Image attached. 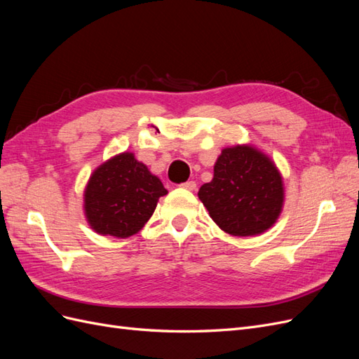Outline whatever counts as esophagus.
<instances>
[{"mask_svg":"<svg viewBox=\"0 0 359 359\" xmlns=\"http://www.w3.org/2000/svg\"><path fill=\"white\" fill-rule=\"evenodd\" d=\"M181 187L182 189H186V190H194V189H196V182H194V181H187V182H184V184H181Z\"/></svg>","mask_w":359,"mask_h":359,"instance_id":"34e87169","label":"esophagus"}]
</instances>
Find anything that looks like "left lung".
Instances as JSON below:
<instances>
[{
	"instance_id": "8db88e82",
	"label": "left lung",
	"mask_w": 359,
	"mask_h": 359,
	"mask_svg": "<svg viewBox=\"0 0 359 359\" xmlns=\"http://www.w3.org/2000/svg\"><path fill=\"white\" fill-rule=\"evenodd\" d=\"M198 196L222 231L253 236L268 231L283 210V178L262 151L235 145L222 151L214 178L203 184Z\"/></svg>"
}]
</instances>
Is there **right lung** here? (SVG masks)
<instances>
[{"mask_svg": "<svg viewBox=\"0 0 359 359\" xmlns=\"http://www.w3.org/2000/svg\"><path fill=\"white\" fill-rule=\"evenodd\" d=\"M168 194L161 181L133 153H121L97 168L83 191V210L91 229L127 238L137 233Z\"/></svg>", "mask_w": 359, "mask_h": 359, "instance_id": "right-lung-1", "label": "right lung"}]
</instances>
